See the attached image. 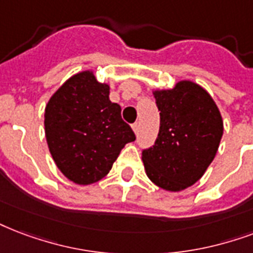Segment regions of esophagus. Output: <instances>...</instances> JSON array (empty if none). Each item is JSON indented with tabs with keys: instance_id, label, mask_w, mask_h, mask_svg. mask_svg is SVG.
I'll return each mask as SVG.
<instances>
[{
	"instance_id": "obj_1",
	"label": "esophagus",
	"mask_w": 253,
	"mask_h": 253,
	"mask_svg": "<svg viewBox=\"0 0 253 253\" xmlns=\"http://www.w3.org/2000/svg\"><path fill=\"white\" fill-rule=\"evenodd\" d=\"M132 130H134L135 134H138V131H139V125H138V123H134V125H132Z\"/></svg>"
}]
</instances>
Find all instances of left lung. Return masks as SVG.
Instances as JSON below:
<instances>
[{
  "mask_svg": "<svg viewBox=\"0 0 253 253\" xmlns=\"http://www.w3.org/2000/svg\"><path fill=\"white\" fill-rule=\"evenodd\" d=\"M161 111L157 142L142 152L154 184L179 192L195 184L216 155L223 119L216 103L200 84L179 81L172 88L152 91Z\"/></svg>",
  "mask_w": 253,
  "mask_h": 253,
  "instance_id": "8db88e82",
  "label": "left lung"
}]
</instances>
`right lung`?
I'll return each instance as SVG.
<instances>
[{
    "label": "right lung",
    "instance_id": "1",
    "mask_svg": "<svg viewBox=\"0 0 253 253\" xmlns=\"http://www.w3.org/2000/svg\"><path fill=\"white\" fill-rule=\"evenodd\" d=\"M110 84L94 71L70 77L50 96L45 107V135L58 169L70 182L88 186L109 173L135 134L110 101Z\"/></svg>",
    "mask_w": 253,
    "mask_h": 253
}]
</instances>
